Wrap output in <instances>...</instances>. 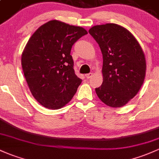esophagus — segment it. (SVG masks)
<instances>
[{
    "instance_id": "34e87169",
    "label": "esophagus",
    "mask_w": 159,
    "mask_h": 159,
    "mask_svg": "<svg viewBox=\"0 0 159 159\" xmlns=\"http://www.w3.org/2000/svg\"><path fill=\"white\" fill-rule=\"evenodd\" d=\"M93 73H87V74H86V77L87 78V79H89V78H91L92 76H93Z\"/></svg>"
}]
</instances>
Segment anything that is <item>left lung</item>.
<instances>
[{
    "label": "left lung",
    "mask_w": 159,
    "mask_h": 159,
    "mask_svg": "<svg viewBox=\"0 0 159 159\" xmlns=\"http://www.w3.org/2000/svg\"><path fill=\"white\" fill-rule=\"evenodd\" d=\"M89 32L103 57V83L95 89L97 95L107 106H124L144 82L146 63L143 49L131 32L117 24L95 25Z\"/></svg>",
    "instance_id": "left-lung-1"
}]
</instances>
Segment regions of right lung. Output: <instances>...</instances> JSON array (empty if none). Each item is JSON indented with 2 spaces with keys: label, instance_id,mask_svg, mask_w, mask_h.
Segmentation results:
<instances>
[{
  "label": "right lung",
  "instance_id": "obj_1",
  "mask_svg": "<svg viewBox=\"0 0 159 159\" xmlns=\"http://www.w3.org/2000/svg\"><path fill=\"white\" fill-rule=\"evenodd\" d=\"M87 33L82 27L51 20L29 39L22 67L32 95L46 108H61L76 93L82 80L75 74L70 51Z\"/></svg>",
  "mask_w": 159,
  "mask_h": 159
}]
</instances>
